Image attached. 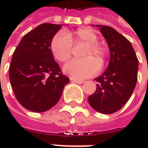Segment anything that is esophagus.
Returning a JSON list of instances; mask_svg holds the SVG:
<instances>
[{
  "label": "esophagus",
  "mask_w": 148,
  "mask_h": 148,
  "mask_svg": "<svg viewBox=\"0 0 148 148\" xmlns=\"http://www.w3.org/2000/svg\"><path fill=\"white\" fill-rule=\"evenodd\" d=\"M70 80H71L72 82H74V83H76V84H81L84 83V81H83V80H78V79H71Z\"/></svg>",
  "instance_id": "1"
}]
</instances>
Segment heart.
<instances>
[{
	"mask_svg": "<svg viewBox=\"0 0 148 148\" xmlns=\"http://www.w3.org/2000/svg\"><path fill=\"white\" fill-rule=\"evenodd\" d=\"M97 35L90 28H81L74 32L64 30L52 38L50 48L54 58L63 63L70 58L73 45L86 44L82 54L84 59L73 60L64 66V72L70 78L84 79L97 73L100 66H102L106 61V49L102 44L97 42Z\"/></svg>",
	"mask_w": 148,
	"mask_h": 148,
	"instance_id": "heart-1",
	"label": "heart"
}]
</instances>
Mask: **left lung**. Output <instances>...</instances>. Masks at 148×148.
Segmentation results:
<instances>
[{
  "instance_id": "obj_1",
  "label": "left lung",
  "mask_w": 148,
  "mask_h": 148,
  "mask_svg": "<svg viewBox=\"0 0 148 148\" xmlns=\"http://www.w3.org/2000/svg\"><path fill=\"white\" fill-rule=\"evenodd\" d=\"M107 42L110 62L106 70L95 80L98 83L88 97L90 106L102 114L120 110L130 99L138 80V60L130 42L109 26L96 25Z\"/></svg>"
}]
</instances>
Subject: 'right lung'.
<instances>
[{
	"mask_svg": "<svg viewBox=\"0 0 148 148\" xmlns=\"http://www.w3.org/2000/svg\"><path fill=\"white\" fill-rule=\"evenodd\" d=\"M62 26L45 23L25 34L14 51L10 81L20 105L34 112L48 110L59 101L69 79L51 51V41Z\"/></svg>",
	"mask_w": 148,
	"mask_h": 148,
	"instance_id": "add662e5",
	"label": "right lung"
}]
</instances>
